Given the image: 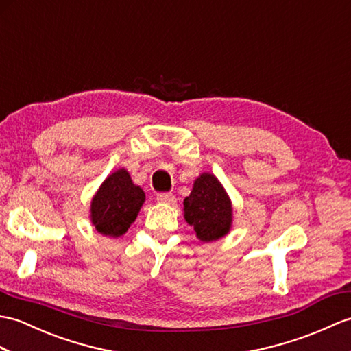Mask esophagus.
I'll return each instance as SVG.
<instances>
[{
	"instance_id": "esophagus-1",
	"label": "esophagus",
	"mask_w": 351,
	"mask_h": 351,
	"mask_svg": "<svg viewBox=\"0 0 351 351\" xmlns=\"http://www.w3.org/2000/svg\"><path fill=\"white\" fill-rule=\"evenodd\" d=\"M157 200L161 203H167V205H173L176 199L172 193H158Z\"/></svg>"
}]
</instances>
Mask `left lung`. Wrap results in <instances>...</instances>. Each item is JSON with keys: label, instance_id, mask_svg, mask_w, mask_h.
<instances>
[{"label": "left lung", "instance_id": "obj_1", "mask_svg": "<svg viewBox=\"0 0 351 351\" xmlns=\"http://www.w3.org/2000/svg\"><path fill=\"white\" fill-rule=\"evenodd\" d=\"M184 213L186 223L203 242L223 238L230 229L232 203L223 185L210 173L195 179L191 194L184 200Z\"/></svg>", "mask_w": 351, "mask_h": 351}]
</instances>
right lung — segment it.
<instances>
[{
	"mask_svg": "<svg viewBox=\"0 0 351 351\" xmlns=\"http://www.w3.org/2000/svg\"><path fill=\"white\" fill-rule=\"evenodd\" d=\"M145 202V193L133 184L124 169L117 170L101 184L91 203V218L95 229L106 236L124 234Z\"/></svg>",
	"mask_w": 351,
	"mask_h": 351,
	"instance_id": "right-lung-1",
	"label": "right lung"
}]
</instances>
